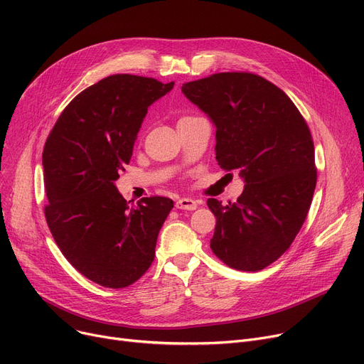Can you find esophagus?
<instances>
[{
  "label": "esophagus",
  "instance_id": "obj_1",
  "mask_svg": "<svg viewBox=\"0 0 364 364\" xmlns=\"http://www.w3.org/2000/svg\"><path fill=\"white\" fill-rule=\"evenodd\" d=\"M176 208L177 209H187V211H195L198 208V202L195 199H190V198H180L176 202Z\"/></svg>",
  "mask_w": 364,
  "mask_h": 364
}]
</instances>
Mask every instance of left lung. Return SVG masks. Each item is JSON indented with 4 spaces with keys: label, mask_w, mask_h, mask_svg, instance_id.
<instances>
[{
    "label": "left lung",
    "mask_w": 364,
    "mask_h": 364,
    "mask_svg": "<svg viewBox=\"0 0 364 364\" xmlns=\"http://www.w3.org/2000/svg\"><path fill=\"white\" fill-rule=\"evenodd\" d=\"M183 94L217 128L215 158L240 169L235 203L208 199L217 217L213 252L228 267L258 272L289 250L307 218L317 171L311 132L279 87L247 72L183 84Z\"/></svg>",
    "instance_id": "left-lung-1"
}]
</instances>
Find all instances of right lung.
<instances>
[{"instance_id": "right-lung-1", "label": "right lung", "mask_w": 364, "mask_h": 364, "mask_svg": "<svg viewBox=\"0 0 364 364\" xmlns=\"http://www.w3.org/2000/svg\"><path fill=\"white\" fill-rule=\"evenodd\" d=\"M172 87L146 76L110 75L76 95L46 141L50 232L75 269L105 288H127L149 270L161 227L174 208L162 196L129 205L114 186L147 107Z\"/></svg>"}]
</instances>
